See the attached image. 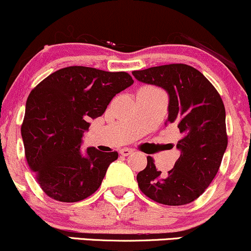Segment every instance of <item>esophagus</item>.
Returning a JSON list of instances; mask_svg holds the SVG:
<instances>
[{"label": "esophagus", "mask_w": 251, "mask_h": 251, "mask_svg": "<svg viewBox=\"0 0 251 251\" xmlns=\"http://www.w3.org/2000/svg\"><path fill=\"white\" fill-rule=\"evenodd\" d=\"M132 152H133V150H131V149H127V148H124L120 150V153L123 156H128V155H131Z\"/></svg>", "instance_id": "esophagus-1"}]
</instances>
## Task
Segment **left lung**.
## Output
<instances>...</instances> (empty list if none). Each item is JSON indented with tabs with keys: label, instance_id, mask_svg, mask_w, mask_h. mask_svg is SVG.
<instances>
[{
	"label": "left lung",
	"instance_id": "left-lung-1",
	"mask_svg": "<svg viewBox=\"0 0 251 251\" xmlns=\"http://www.w3.org/2000/svg\"><path fill=\"white\" fill-rule=\"evenodd\" d=\"M140 82L155 84L169 94L168 124L176 126L181 155L166 175L152 157L138 173L140 191L153 201L169 206L194 201L218 173L227 147L225 107L213 84L195 68L167 64L132 71Z\"/></svg>",
	"mask_w": 251,
	"mask_h": 251
}]
</instances>
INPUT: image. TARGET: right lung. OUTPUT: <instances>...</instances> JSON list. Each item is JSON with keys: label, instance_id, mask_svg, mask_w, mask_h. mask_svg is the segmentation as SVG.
Returning <instances> with one entry per match:
<instances>
[{"label": "right lung", "instance_id": "1", "mask_svg": "<svg viewBox=\"0 0 251 251\" xmlns=\"http://www.w3.org/2000/svg\"><path fill=\"white\" fill-rule=\"evenodd\" d=\"M132 83L125 71L68 67L32 89L21 134L27 163L48 197L76 202L98 191L118 152L88 148L83 156L82 137L89 120L101 117L112 99Z\"/></svg>", "mask_w": 251, "mask_h": 251}]
</instances>
